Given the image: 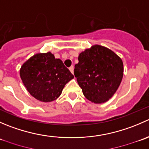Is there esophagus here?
Wrapping results in <instances>:
<instances>
[{
  "label": "esophagus",
  "instance_id": "1",
  "mask_svg": "<svg viewBox=\"0 0 149 149\" xmlns=\"http://www.w3.org/2000/svg\"><path fill=\"white\" fill-rule=\"evenodd\" d=\"M69 70H70V71L71 72V73L73 74V70H74V67H73V65L70 66V67L69 68Z\"/></svg>",
  "mask_w": 149,
  "mask_h": 149
}]
</instances>
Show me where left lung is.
Masks as SVG:
<instances>
[{
	"label": "left lung",
	"instance_id": "left-lung-1",
	"mask_svg": "<svg viewBox=\"0 0 149 149\" xmlns=\"http://www.w3.org/2000/svg\"><path fill=\"white\" fill-rule=\"evenodd\" d=\"M123 71L120 57L106 47L94 45L79 54L74 75L84 97L91 102L102 104L116 92Z\"/></svg>",
	"mask_w": 149,
	"mask_h": 149
}]
</instances>
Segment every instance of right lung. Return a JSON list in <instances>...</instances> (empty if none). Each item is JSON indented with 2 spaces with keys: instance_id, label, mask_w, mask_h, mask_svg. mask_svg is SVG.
<instances>
[{
  "instance_id": "add662e5",
  "label": "right lung",
  "mask_w": 149,
  "mask_h": 149,
  "mask_svg": "<svg viewBox=\"0 0 149 149\" xmlns=\"http://www.w3.org/2000/svg\"><path fill=\"white\" fill-rule=\"evenodd\" d=\"M19 73L28 92L43 102L57 100L65 84L74 78L63 61L50 52L31 56L24 63Z\"/></svg>"
}]
</instances>
